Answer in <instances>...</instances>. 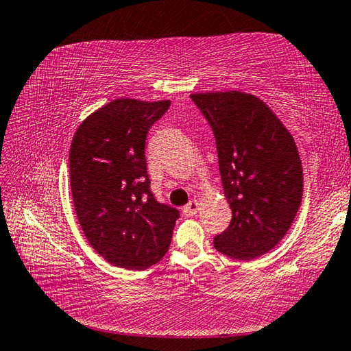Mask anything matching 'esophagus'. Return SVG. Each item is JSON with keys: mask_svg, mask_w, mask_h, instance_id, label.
<instances>
[{"mask_svg": "<svg viewBox=\"0 0 351 351\" xmlns=\"http://www.w3.org/2000/svg\"><path fill=\"white\" fill-rule=\"evenodd\" d=\"M182 212H184V215H187V216L196 215L197 212H199V202H197L196 199H192L186 207H184Z\"/></svg>", "mask_w": 351, "mask_h": 351, "instance_id": "obj_1", "label": "esophagus"}]
</instances>
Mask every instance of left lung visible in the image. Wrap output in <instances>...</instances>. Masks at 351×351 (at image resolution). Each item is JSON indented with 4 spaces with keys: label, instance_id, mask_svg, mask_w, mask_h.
Listing matches in <instances>:
<instances>
[{
    "label": "left lung",
    "instance_id": "obj_1",
    "mask_svg": "<svg viewBox=\"0 0 351 351\" xmlns=\"http://www.w3.org/2000/svg\"><path fill=\"white\" fill-rule=\"evenodd\" d=\"M190 98L212 127L232 221L215 237L219 253L250 261L289 232L302 201L304 173L295 139L264 101L227 90Z\"/></svg>",
    "mask_w": 351,
    "mask_h": 351
}]
</instances>
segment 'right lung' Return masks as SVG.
<instances>
[{
	"instance_id": "1",
	"label": "right lung",
	"mask_w": 351,
	"mask_h": 351,
	"mask_svg": "<svg viewBox=\"0 0 351 351\" xmlns=\"http://www.w3.org/2000/svg\"><path fill=\"white\" fill-rule=\"evenodd\" d=\"M170 101L113 99L82 121L69 154L70 189L87 241L107 263L145 270L169 250L180 212L150 190L145 138Z\"/></svg>"
}]
</instances>
